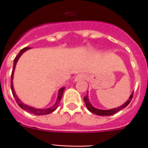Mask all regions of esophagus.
<instances>
[{"mask_svg": "<svg viewBox=\"0 0 148 148\" xmlns=\"http://www.w3.org/2000/svg\"><path fill=\"white\" fill-rule=\"evenodd\" d=\"M86 78H87V77H86L85 74H78V75H77L76 77L74 78V81L77 82V81H83V80H85Z\"/></svg>", "mask_w": 148, "mask_h": 148, "instance_id": "esophagus-1", "label": "esophagus"}]
</instances>
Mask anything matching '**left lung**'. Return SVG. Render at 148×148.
<instances>
[{"mask_svg": "<svg viewBox=\"0 0 148 148\" xmlns=\"http://www.w3.org/2000/svg\"><path fill=\"white\" fill-rule=\"evenodd\" d=\"M133 93L131 95L129 99L125 102L124 103H123L121 106H120L118 108H113V109H110V110H101V109H98V108H95L94 106L90 103V101H89V97H88V95H87L85 97H84V103L86 104V107L88 108V110L89 111H90L93 114H95L97 115H100V116H110V115L114 114L115 113L118 112L119 110L124 109V108H126L127 106L128 105L130 102H131V99L133 97Z\"/></svg>", "mask_w": 148, "mask_h": 148, "instance_id": "left-lung-1", "label": "left lung"}]
</instances>
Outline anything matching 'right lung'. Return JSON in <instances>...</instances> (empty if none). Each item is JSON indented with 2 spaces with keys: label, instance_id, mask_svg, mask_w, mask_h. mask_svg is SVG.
Here are the masks:
<instances>
[{
  "label": "right lung",
  "instance_id": "add662e5",
  "mask_svg": "<svg viewBox=\"0 0 148 148\" xmlns=\"http://www.w3.org/2000/svg\"><path fill=\"white\" fill-rule=\"evenodd\" d=\"M30 49V47H24L21 51H20L19 53L17 54V57L14 58V65H13V70H12V73H11V78H10V88H11V90H12V94L13 96L14 97L15 100H16V102L17 103V104L19 105V107L21 108H22L23 110H27V112L31 113V114H34L35 115H45V114H48L50 113L53 112L54 110L58 108V104H59V102H60V99L62 97L63 93L64 91V87H63L60 89H59L58 90V98H57V101H56V103L53 104L52 107L49 108H45V109H39V108H33V107H31V106H28L24 103L22 102L18 97L16 95V93L14 91V85H13V78H14V72L15 70V67H16V64H17V62L18 59L20 58V57L23 54V53L25 52L26 51Z\"/></svg>",
  "mask_w": 148,
  "mask_h": 148
}]
</instances>
